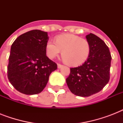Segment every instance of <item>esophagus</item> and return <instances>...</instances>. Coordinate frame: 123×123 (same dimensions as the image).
<instances>
[{
    "label": "esophagus",
    "instance_id": "34e87169",
    "mask_svg": "<svg viewBox=\"0 0 123 123\" xmlns=\"http://www.w3.org/2000/svg\"><path fill=\"white\" fill-rule=\"evenodd\" d=\"M62 66H63V65H62V64H59V63L57 64V68H62Z\"/></svg>",
    "mask_w": 123,
    "mask_h": 123
}]
</instances>
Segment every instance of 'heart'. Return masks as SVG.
<instances>
[{"label": "heart", "mask_w": 123, "mask_h": 123, "mask_svg": "<svg viewBox=\"0 0 123 123\" xmlns=\"http://www.w3.org/2000/svg\"><path fill=\"white\" fill-rule=\"evenodd\" d=\"M89 43L78 36L64 34L56 37V42L49 40L46 44V52L54 59L62 52V59L69 65L77 66L86 61L90 54Z\"/></svg>", "instance_id": "b5f03b06"}]
</instances>
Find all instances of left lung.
<instances>
[{"mask_svg": "<svg viewBox=\"0 0 123 123\" xmlns=\"http://www.w3.org/2000/svg\"><path fill=\"white\" fill-rule=\"evenodd\" d=\"M91 50L82 66L70 68L66 83L75 95L87 97L99 92L109 82L111 64V52L105 42L93 34L86 36Z\"/></svg>", "mask_w": 123, "mask_h": 123, "instance_id": "1", "label": "left lung"}]
</instances>
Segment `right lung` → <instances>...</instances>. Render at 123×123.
<instances>
[{
	"instance_id": "obj_1",
	"label": "right lung",
	"mask_w": 123,
	"mask_h": 123,
	"mask_svg": "<svg viewBox=\"0 0 123 123\" xmlns=\"http://www.w3.org/2000/svg\"><path fill=\"white\" fill-rule=\"evenodd\" d=\"M48 33L32 30L18 36L11 47L7 77L18 91L32 95L40 93L57 65L46 55Z\"/></svg>"
}]
</instances>
